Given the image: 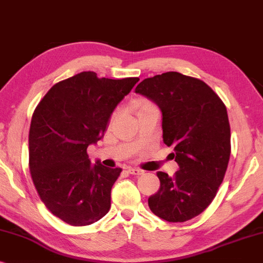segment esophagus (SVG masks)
I'll return each mask as SVG.
<instances>
[{"instance_id": "esophagus-1", "label": "esophagus", "mask_w": 263, "mask_h": 263, "mask_svg": "<svg viewBox=\"0 0 263 263\" xmlns=\"http://www.w3.org/2000/svg\"><path fill=\"white\" fill-rule=\"evenodd\" d=\"M128 173L134 174V176H141V174L144 173V171L139 170V168H128Z\"/></svg>"}]
</instances>
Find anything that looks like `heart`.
I'll use <instances>...</instances> for the list:
<instances>
[{"instance_id": "heart-1", "label": "heart", "mask_w": 263, "mask_h": 263, "mask_svg": "<svg viewBox=\"0 0 263 263\" xmlns=\"http://www.w3.org/2000/svg\"><path fill=\"white\" fill-rule=\"evenodd\" d=\"M136 107L138 108V111L144 110V109H149V108H156L155 104L150 102V101H146V100L138 101V102L136 103Z\"/></svg>"}]
</instances>
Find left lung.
Returning <instances> with one entry per match:
<instances>
[{
  "label": "left lung",
  "instance_id": "8db88e82",
  "mask_svg": "<svg viewBox=\"0 0 263 263\" xmlns=\"http://www.w3.org/2000/svg\"><path fill=\"white\" fill-rule=\"evenodd\" d=\"M135 91L160 108L163 143L179 166L173 177L157 172L150 211L166 221H187L211 204L225 177L231 155L225 104L204 82L178 72L146 78Z\"/></svg>",
  "mask_w": 263,
  "mask_h": 263
}]
</instances>
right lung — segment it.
I'll return each instance as SVG.
<instances>
[{"label": "right lung", "instance_id": "1", "mask_svg": "<svg viewBox=\"0 0 263 263\" xmlns=\"http://www.w3.org/2000/svg\"><path fill=\"white\" fill-rule=\"evenodd\" d=\"M139 78H99L82 72L55 84L32 115L30 172L49 211L72 226L99 221L110 208V191L121 168L91 164L95 145L113 111Z\"/></svg>", "mask_w": 263, "mask_h": 263}]
</instances>
